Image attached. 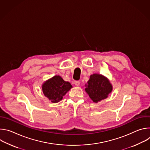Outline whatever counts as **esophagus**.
Instances as JSON below:
<instances>
[{"label":"esophagus","mask_w":150,"mask_h":150,"mask_svg":"<svg viewBox=\"0 0 150 150\" xmlns=\"http://www.w3.org/2000/svg\"><path fill=\"white\" fill-rule=\"evenodd\" d=\"M74 83H75V85H76V86H79L80 84V82L79 81H75Z\"/></svg>","instance_id":"esophagus-1"}]
</instances>
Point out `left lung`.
I'll use <instances>...</instances> for the list:
<instances>
[{
	"label": "left lung",
	"mask_w": 150,
	"mask_h": 150,
	"mask_svg": "<svg viewBox=\"0 0 150 150\" xmlns=\"http://www.w3.org/2000/svg\"><path fill=\"white\" fill-rule=\"evenodd\" d=\"M85 87V91L94 103H98L106 98L113 90L112 85L109 80L104 76L98 74L90 76Z\"/></svg>",
	"instance_id": "8db88e82"
}]
</instances>
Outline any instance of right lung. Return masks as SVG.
Masks as SVG:
<instances>
[{
  "label": "right lung",
  "instance_id": "add662e5",
  "mask_svg": "<svg viewBox=\"0 0 150 150\" xmlns=\"http://www.w3.org/2000/svg\"><path fill=\"white\" fill-rule=\"evenodd\" d=\"M72 87V85L69 82L65 81L59 75H55L43 83L42 90L49 100L56 103L62 100L63 97Z\"/></svg>",
  "mask_w": 150,
  "mask_h": 150
}]
</instances>
